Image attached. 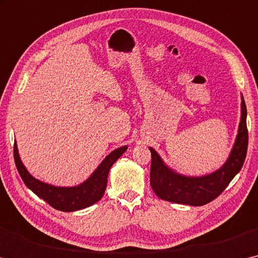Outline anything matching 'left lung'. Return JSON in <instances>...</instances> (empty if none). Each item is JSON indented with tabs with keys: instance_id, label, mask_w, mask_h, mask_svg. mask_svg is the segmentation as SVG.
I'll use <instances>...</instances> for the list:
<instances>
[{
	"instance_id": "left-lung-1",
	"label": "left lung",
	"mask_w": 258,
	"mask_h": 258,
	"mask_svg": "<svg viewBox=\"0 0 258 258\" xmlns=\"http://www.w3.org/2000/svg\"><path fill=\"white\" fill-rule=\"evenodd\" d=\"M248 149L247 108L241 94V117L237 134L229 156L224 165L215 172L201 176L184 175L170 168L156 150L151 152L150 183L156 195L172 203L201 207L215 200L242 168Z\"/></svg>"
}]
</instances>
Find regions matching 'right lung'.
<instances>
[{"mask_svg":"<svg viewBox=\"0 0 258 258\" xmlns=\"http://www.w3.org/2000/svg\"><path fill=\"white\" fill-rule=\"evenodd\" d=\"M126 149L128 146L123 145L114 150L99 164L88 179L73 187H60V185H54L35 179L24 166L16 142L14 146V158L19 175L31 191H33L35 195L54 209L63 212H74L89 208L101 200L107 187L109 169L114 162L126 151Z\"/></svg>","mask_w":258,"mask_h":258,"instance_id":"add662e5","label":"right lung"}]
</instances>
